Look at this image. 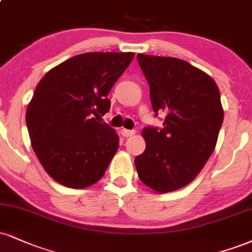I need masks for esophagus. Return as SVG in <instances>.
<instances>
[{
	"mask_svg": "<svg viewBox=\"0 0 252 252\" xmlns=\"http://www.w3.org/2000/svg\"><path fill=\"white\" fill-rule=\"evenodd\" d=\"M121 134L124 137H130V136H134L135 135V130H128V129H122L121 130Z\"/></svg>",
	"mask_w": 252,
	"mask_h": 252,
	"instance_id": "obj_1",
	"label": "esophagus"
}]
</instances>
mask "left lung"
Returning <instances> with one entry per match:
<instances>
[{
    "label": "left lung",
    "mask_w": 252,
    "mask_h": 252,
    "mask_svg": "<svg viewBox=\"0 0 252 252\" xmlns=\"http://www.w3.org/2000/svg\"><path fill=\"white\" fill-rule=\"evenodd\" d=\"M150 87L154 113L166 116L162 129L144 128L145 150L135 158L147 187L165 193L196 178L216 147L224 111L213 78L176 57L138 54Z\"/></svg>",
    "instance_id": "1"
}]
</instances>
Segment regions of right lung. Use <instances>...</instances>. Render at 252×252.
Wrapping results in <instances>:
<instances>
[{"instance_id":"right-lung-1","label":"right lung","mask_w":252,"mask_h":252,"mask_svg":"<svg viewBox=\"0 0 252 252\" xmlns=\"http://www.w3.org/2000/svg\"><path fill=\"white\" fill-rule=\"evenodd\" d=\"M134 53H86L42 77L28 104L32 147L47 174L62 186L83 189L98 182L120 137L98 117L110 109L108 94Z\"/></svg>"}]
</instances>
